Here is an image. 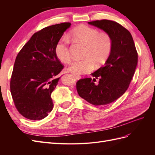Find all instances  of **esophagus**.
Returning <instances> with one entry per match:
<instances>
[{
  "mask_svg": "<svg viewBox=\"0 0 155 155\" xmlns=\"http://www.w3.org/2000/svg\"><path fill=\"white\" fill-rule=\"evenodd\" d=\"M74 76L77 79H80L81 78V77L80 76H78V75H76V74H74Z\"/></svg>",
  "mask_w": 155,
  "mask_h": 155,
  "instance_id": "34e87169",
  "label": "esophagus"
}]
</instances>
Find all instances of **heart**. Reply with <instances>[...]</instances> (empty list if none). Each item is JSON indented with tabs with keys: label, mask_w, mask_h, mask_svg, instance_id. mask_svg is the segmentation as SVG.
<instances>
[{
	"label": "heart",
	"mask_w": 155,
	"mask_h": 155,
	"mask_svg": "<svg viewBox=\"0 0 155 155\" xmlns=\"http://www.w3.org/2000/svg\"><path fill=\"white\" fill-rule=\"evenodd\" d=\"M69 39L86 45L82 60H73L69 64L68 70L76 75L91 72L94 67L104 64L111 53L112 41L109 34L100 32L97 29L85 25L75 27L70 32ZM70 41L67 37L61 38L55 46L58 59L67 63L71 59L69 48Z\"/></svg>",
	"instance_id": "1"
}]
</instances>
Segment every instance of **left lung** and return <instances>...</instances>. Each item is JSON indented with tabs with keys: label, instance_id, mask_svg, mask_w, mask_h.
Instances as JSON below:
<instances>
[{
	"label": "left lung",
	"instance_id": "obj_1",
	"mask_svg": "<svg viewBox=\"0 0 155 155\" xmlns=\"http://www.w3.org/2000/svg\"><path fill=\"white\" fill-rule=\"evenodd\" d=\"M109 34L111 53L104 67L91 74L93 78L76 83L79 96L94 105H104L116 101L127 90L138 63V53L130 33L118 22L109 20L88 22ZM100 78L98 84L96 79Z\"/></svg>",
	"mask_w": 155,
	"mask_h": 155
}]
</instances>
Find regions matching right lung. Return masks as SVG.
<instances>
[{
	"label": "right lung",
	"instance_id": "1",
	"mask_svg": "<svg viewBox=\"0 0 155 155\" xmlns=\"http://www.w3.org/2000/svg\"><path fill=\"white\" fill-rule=\"evenodd\" d=\"M70 25L63 22L35 33L17 54L10 91L17 110L27 119L42 120L53 109L51 94L64 67L55 55V46Z\"/></svg>",
	"mask_w": 155,
	"mask_h": 155
}]
</instances>
